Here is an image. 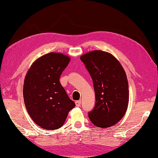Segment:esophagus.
<instances>
[{
  "mask_svg": "<svg viewBox=\"0 0 158 158\" xmlns=\"http://www.w3.org/2000/svg\"><path fill=\"white\" fill-rule=\"evenodd\" d=\"M81 100L75 101V105H76V106H77V107L81 106Z\"/></svg>",
  "mask_w": 158,
  "mask_h": 158,
  "instance_id": "obj_1",
  "label": "esophagus"
}]
</instances>
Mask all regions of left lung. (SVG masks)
<instances>
[{
    "instance_id": "obj_1",
    "label": "left lung",
    "mask_w": 158,
    "mask_h": 158,
    "mask_svg": "<svg viewBox=\"0 0 158 158\" xmlns=\"http://www.w3.org/2000/svg\"><path fill=\"white\" fill-rule=\"evenodd\" d=\"M81 60L93 80L96 96V104L88 117L98 127H112L122 119L128 106L126 73L118 60L106 52H89Z\"/></svg>"
}]
</instances>
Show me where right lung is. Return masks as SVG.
I'll return each mask as SVG.
<instances>
[{
    "mask_svg": "<svg viewBox=\"0 0 158 158\" xmlns=\"http://www.w3.org/2000/svg\"><path fill=\"white\" fill-rule=\"evenodd\" d=\"M70 61L62 53L46 54L34 62L26 75L23 88L26 108L32 120L46 130L60 128L75 106L60 83Z\"/></svg>",
    "mask_w": 158,
    "mask_h": 158,
    "instance_id": "right-lung-1",
    "label": "right lung"
}]
</instances>
